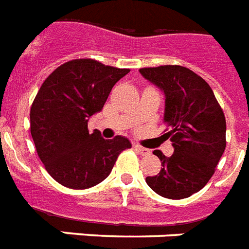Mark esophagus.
<instances>
[{
	"label": "esophagus",
	"instance_id": "obj_1",
	"mask_svg": "<svg viewBox=\"0 0 249 249\" xmlns=\"http://www.w3.org/2000/svg\"><path fill=\"white\" fill-rule=\"evenodd\" d=\"M134 148L136 149L137 152L140 153V154H142V156H146V154H150V150H149V149H146V148H144V146H141V145L135 144V145H134Z\"/></svg>",
	"mask_w": 249,
	"mask_h": 249
}]
</instances>
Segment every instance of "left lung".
Wrapping results in <instances>:
<instances>
[{"instance_id": "left-lung-1", "label": "left lung", "mask_w": 249, "mask_h": 249, "mask_svg": "<svg viewBox=\"0 0 249 249\" xmlns=\"http://www.w3.org/2000/svg\"><path fill=\"white\" fill-rule=\"evenodd\" d=\"M145 79L164 92V122L175 152L166 157L154 150L162 163L146 184L168 199H184L199 192L214 174L226 146V121L210 85L181 65L141 68Z\"/></svg>"}]
</instances>
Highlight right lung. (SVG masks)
I'll use <instances>...</instances> for the list:
<instances>
[{"mask_svg":"<svg viewBox=\"0 0 249 249\" xmlns=\"http://www.w3.org/2000/svg\"><path fill=\"white\" fill-rule=\"evenodd\" d=\"M130 69L75 59L57 67L45 79L31 108V134L50 176L63 186L89 189L112 172L128 139H103L89 132L91 115L100 112L113 86Z\"/></svg>","mask_w":249,"mask_h":249,"instance_id":"add662e5","label":"right lung"}]
</instances>
